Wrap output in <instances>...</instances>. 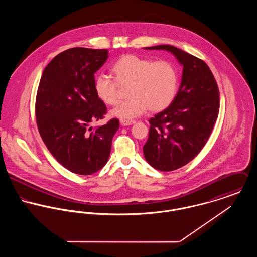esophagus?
<instances>
[{
	"instance_id": "esophagus-1",
	"label": "esophagus",
	"mask_w": 257,
	"mask_h": 257,
	"mask_svg": "<svg viewBox=\"0 0 257 257\" xmlns=\"http://www.w3.org/2000/svg\"><path fill=\"white\" fill-rule=\"evenodd\" d=\"M136 121L134 120H127V119H120V124L123 125V126H126V125H132L134 124Z\"/></svg>"
}]
</instances>
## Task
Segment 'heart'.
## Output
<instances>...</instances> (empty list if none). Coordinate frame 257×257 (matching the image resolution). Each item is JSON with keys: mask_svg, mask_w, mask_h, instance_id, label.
Masks as SVG:
<instances>
[{"mask_svg": "<svg viewBox=\"0 0 257 257\" xmlns=\"http://www.w3.org/2000/svg\"><path fill=\"white\" fill-rule=\"evenodd\" d=\"M115 82L105 75L94 81L96 96L105 105L114 106L119 99V87L127 89L128 99L111 110L120 119H133L148 109L161 111L174 101L179 85L176 66L169 60L153 61L137 54H123L110 68Z\"/></svg>", "mask_w": 257, "mask_h": 257, "instance_id": "obj_1", "label": "heart"}]
</instances>
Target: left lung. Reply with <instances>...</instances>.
Masks as SVG:
<instances>
[{"instance_id":"1","label":"left lung","mask_w":257,"mask_h":257,"mask_svg":"<svg viewBox=\"0 0 257 257\" xmlns=\"http://www.w3.org/2000/svg\"><path fill=\"white\" fill-rule=\"evenodd\" d=\"M146 48L170 51L183 65L178 93L168 108L149 119L144 147L145 157L153 168L173 171L194 159L208 142L219 114L220 92L202 59L167 44Z\"/></svg>"}]
</instances>
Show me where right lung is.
<instances>
[{
  "mask_svg": "<svg viewBox=\"0 0 257 257\" xmlns=\"http://www.w3.org/2000/svg\"><path fill=\"white\" fill-rule=\"evenodd\" d=\"M108 57L107 49H67L48 63L39 81L36 100L39 135L54 158L75 174L91 175L106 165L112 137L119 127L117 118L89 127L107 113L94 91V74Z\"/></svg>",
  "mask_w": 257,
  "mask_h": 257,
  "instance_id": "add662e5",
  "label": "right lung"
}]
</instances>
